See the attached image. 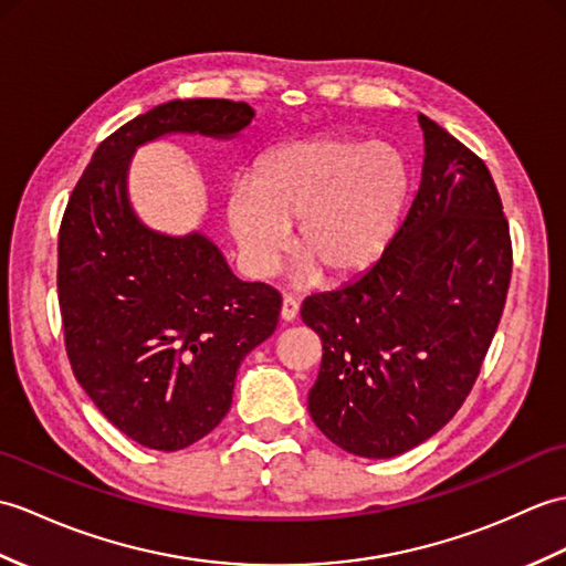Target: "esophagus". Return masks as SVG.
<instances>
[{
	"label": "esophagus",
	"instance_id": "esophagus-1",
	"mask_svg": "<svg viewBox=\"0 0 566 566\" xmlns=\"http://www.w3.org/2000/svg\"><path fill=\"white\" fill-rule=\"evenodd\" d=\"M296 315H298V301L294 296H284V301H282V321L292 323Z\"/></svg>",
	"mask_w": 566,
	"mask_h": 566
}]
</instances>
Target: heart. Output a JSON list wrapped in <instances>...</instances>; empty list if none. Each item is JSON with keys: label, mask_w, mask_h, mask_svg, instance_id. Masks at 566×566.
<instances>
[{"label": "heart", "mask_w": 566, "mask_h": 566, "mask_svg": "<svg viewBox=\"0 0 566 566\" xmlns=\"http://www.w3.org/2000/svg\"><path fill=\"white\" fill-rule=\"evenodd\" d=\"M412 170L390 144L318 135L280 144L229 188L227 219L245 270L270 277L298 221V272L343 282L371 270L396 239Z\"/></svg>", "instance_id": "heart-1"}]
</instances>
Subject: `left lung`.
I'll use <instances>...</instances> for the list:
<instances>
[{"instance_id": "8db88e82", "label": "left lung", "mask_w": 566, "mask_h": 566, "mask_svg": "<svg viewBox=\"0 0 566 566\" xmlns=\"http://www.w3.org/2000/svg\"><path fill=\"white\" fill-rule=\"evenodd\" d=\"M422 182L371 270L311 294L323 343L308 412L354 455L392 458L433 437L480 376L511 280V235L488 166L429 117Z\"/></svg>"}]
</instances>
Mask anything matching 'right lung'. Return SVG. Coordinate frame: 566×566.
<instances>
[{"instance_id": "right-lung-1", "label": "right lung", "mask_w": 566, "mask_h": 566, "mask_svg": "<svg viewBox=\"0 0 566 566\" xmlns=\"http://www.w3.org/2000/svg\"><path fill=\"white\" fill-rule=\"evenodd\" d=\"M253 115L227 98L156 105L98 144L64 209L57 298L72 371L113 427L154 451L186 449L227 417L235 371L274 333L282 296L235 277L205 233L144 227L127 168L144 142L229 139Z\"/></svg>"}]
</instances>
